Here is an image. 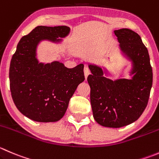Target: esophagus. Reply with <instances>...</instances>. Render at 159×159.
<instances>
[{"label": "esophagus", "instance_id": "esophagus-1", "mask_svg": "<svg viewBox=\"0 0 159 159\" xmlns=\"http://www.w3.org/2000/svg\"><path fill=\"white\" fill-rule=\"evenodd\" d=\"M84 78H85V79H87L88 76H89V74H90V70H89V69L87 67H84Z\"/></svg>", "mask_w": 159, "mask_h": 159}]
</instances>
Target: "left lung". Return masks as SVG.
Instances as JSON below:
<instances>
[{
    "label": "left lung",
    "instance_id": "8db88e82",
    "mask_svg": "<svg viewBox=\"0 0 159 159\" xmlns=\"http://www.w3.org/2000/svg\"><path fill=\"white\" fill-rule=\"evenodd\" d=\"M119 48L131 62L130 79L106 78L107 70L89 64L90 100L95 120L101 126L119 128L129 125L141 116L152 87V68L148 51L141 36L129 29L114 31Z\"/></svg>",
    "mask_w": 159,
    "mask_h": 159
}]
</instances>
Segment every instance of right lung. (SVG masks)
Listing matches in <instances>:
<instances>
[{"label": "right lung", "mask_w": 159, "mask_h": 159, "mask_svg": "<svg viewBox=\"0 0 159 159\" xmlns=\"http://www.w3.org/2000/svg\"><path fill=\"white\" fill-rule=\"evenodd\" d=\"M70 32L65 25H39L18 43L9 69L10 89L17 109L30 120L43 123L60 120L78 84L84 81L83 64L67 68L60 61L45 64L37 58L39 43H61Z\"/></svg>", "instance_id": "add662e5"}]
</instances>
